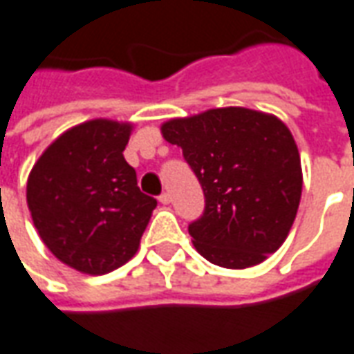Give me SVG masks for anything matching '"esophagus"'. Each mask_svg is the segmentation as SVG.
I'll use <instances>...</instances> for the list:
<instances>
[{
    "label": "esophagus",
    "mask_w": 354,
    "mask_h": 354,
    "mask_svg": "<svg viewBox=\"0 0 354 354\" xmlns=\"http://www.w3.org/2000/svg\"><path fill=\"white\" fill-rule=\"evenodd\" d=\"M159 201L162 203V205H169V203L172 201V197H170V194H160L159 195Z\"/></svg>",
    "instance_id": "1"
}]
</instances>
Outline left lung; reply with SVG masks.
Wrapping results in <instances>:
<instances>
[{
	"instance_id": "obj_1",
	"label": "left lung",
	"mask_w": 354,
	"mask_h": 354,
	"mask_svg": "<svg viewBox=\"0 0 354 354\" xmlns=\"http://www.w3.org/2000/svg\"><path fill=\"white\" fill-rule=\"evenodd\" d=\"M199 180L205 209L187 230L199 253L224 268L263 263L286 241L303 174L288 126L243 107L211 109L162 124Z\"/></svg>"
}]
</instances>
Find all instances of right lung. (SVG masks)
Segmentation results:
<instances>
[{"label": "right lung", "instance_id": "obj_1", "mask_svg": "<svg viewBox=\"0 0 354 354\" xmlns=\"http://www.w3.org/2000/svg\"><path fill=\"white\" fill-rule=\"evenodd\" d=\"M130 124L97 118L66 130L34 165L26 201L41 241L61 263L100 276L138 251L157 199L126 162Z\"/></svg>", "mask_w": 354, "mask_h": 354}]
</instances>
